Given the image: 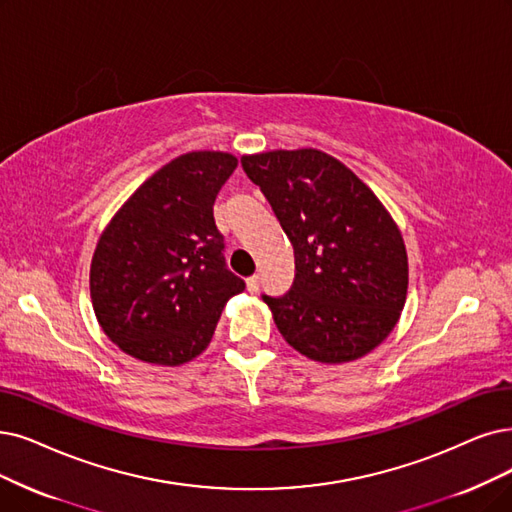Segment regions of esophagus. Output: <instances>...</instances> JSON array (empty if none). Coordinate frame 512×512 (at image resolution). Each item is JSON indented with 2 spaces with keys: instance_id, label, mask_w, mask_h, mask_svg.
I'll list each match as a JSON object with an SVG mask.
<instances>
[{
  "instance_id": "obj_1",
  "label": "esophagus",
  "mask_w": 512,
  "mask_h": 512,
  "mask_svg": "<svg viewBox=\"0 0 512 512\" xmlns=\"http://www.w3.org/2000/svg\"><path fill=\"white\" fill-rule=\"evenodd\" d=\"M245 288H248L250 294H256L258 292V275H252L245 279Z\"/></svg>"
}]
</instances>
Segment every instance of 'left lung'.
<instances>
[{"label": "left lung", "mask_w": 512, "mask_h": 512, "mask_svg": "<svg viewBox=\"0 0 512 512\" xmlns=\"http://www.w3.org/2000/svg\"><path fill=\"white\" fill-rule=\"evenodd\" d=\"M241 166L288 235L296 277L262 296L292 349L349 363L393 332L407 298V252L393 216L365 182L319 149L243 155Z\"/></svg>", "instance_id": "1"}]
</instances>
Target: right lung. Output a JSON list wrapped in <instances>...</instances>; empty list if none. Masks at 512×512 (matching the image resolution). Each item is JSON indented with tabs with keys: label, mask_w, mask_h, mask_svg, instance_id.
<instances>
[{
	"label": "right lung",
	"mask_w": 512,
	"mask_h": 512,
	"mask_svg": "<svg viewBox=\"0 0 512 512\" xmlns=\"http://www.w3.org/2000/svg\"><path fill=\"white\" fill-rule=\"evenodd\" d=\"M237 168L224 151H191L159 168L100 233L90 298L126 355L182 365L208 349L224 304L245 283L224 267L214 201Z\"/></svg>",
	"instance_id": "add662e5"
}]
</instances>
